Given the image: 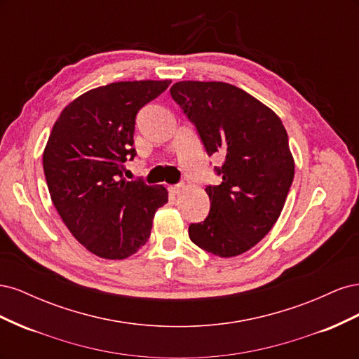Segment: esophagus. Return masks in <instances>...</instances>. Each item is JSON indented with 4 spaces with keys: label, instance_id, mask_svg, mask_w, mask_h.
I'll list each match as a JSON object with an SVG mask.
<instances>
[{
    "label": "esophagus",
    "instance_id": "1",
    "mask_svg": "<svg viewBox=\"0 0 359 359\" xmlns=\"http://www.w3.org/2000/svg\"><path fill=\"white\" fill-rule=\"evenodd\" d=\"M184 189H186V186H184V182H180V184H175V186H170L169 190L173 193V194H180Z\"/></svg>",
    "mask_w": 359,
    "mask_h": 359
}]
</instances>
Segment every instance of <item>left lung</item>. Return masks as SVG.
<instances>
[{"label":"left lung","mask_w":359,"mask_h":359,"mask_svg":"<svg viewBox=\"0 0 359 359\" xmlns=\"http://www.w3.org/2000/svg\"><path fill=\"white\" fill-rule=\"evenodd\" d=\"M172 99L198 130L206 154L224 157L219 186H206L211 208L189 226L190 240L220 257L245 253L283 210L295 163L281 119L253 95L224 82L182 81Z\"/></svg>","instance_id":"1"}]
</instances>
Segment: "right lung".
<instances>
[{
  "instance_id": "right-lung-1",
  "label": "right lung",
  "mask_w": 359,
  "mask_h": 359,
  "mask_svg": "<svg viewBox=\"0 0 359 359\" xmlns=\"http://www.w3.org/2000/svg\"><path fill=\"white\" fill-rule=\"evenodd\" d=\"M170 81L114 82L64 107L43 153L50 199L72 235L103 259H126L148 241L168 202L163 186L124 180L136 115Z\"/></svg>"
}]
</instances>
